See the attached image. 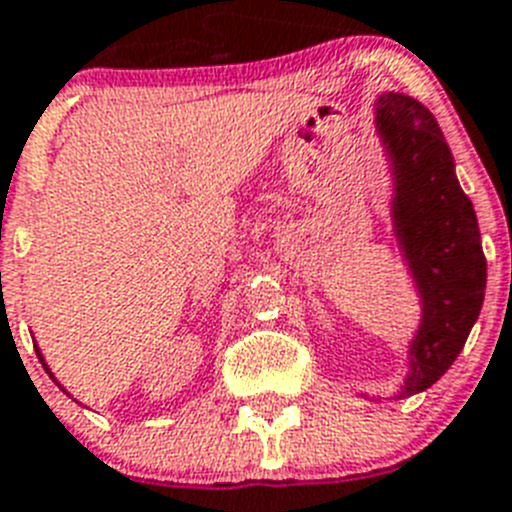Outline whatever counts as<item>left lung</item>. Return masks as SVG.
<instances>
[{
  "mask_svg": "<svg viewBox=\"0 0 512 512\" xmlns=\"http://www.w3.org/2000/svg\"><path fill=\"white\" fill-rule=\"evenodd\" d=\"M376 128L394 175V231L422 301L410 376L399 391L410 397L433 386L459 358L482 309L487 260L477 213L456 180L433 113L415 97L386 92L376 102Z\"/></svg>",
  "mask_w": 512,
  "mask_h": 512,
  "instance_id": "1",
  "label": "left lung"
}]
</instances>
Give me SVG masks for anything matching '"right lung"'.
Segmentation results:
<instances>
[{"label": "right lung", "instance_id": "right-lung-1", "mask_svg": "<svg viewBox=\"0 0 512 512\" xmlns=\"http://www.w3.org/2000/svg\"><path fill=\"white\" fill-rule=\"evenodd\" d=\"M35 353H38V358H41V363H43V368H46V371H48V373H51V368H48V366H46V361H43V355H41V350H38V348H35ZM51 379H53V373H51ZM53 381H56V379H53ZM56 384H59V381H56ZM59 386H61V384H59Z\"/></svg>", "mask_w": 512, "mask_h": 512}]
</instances>
